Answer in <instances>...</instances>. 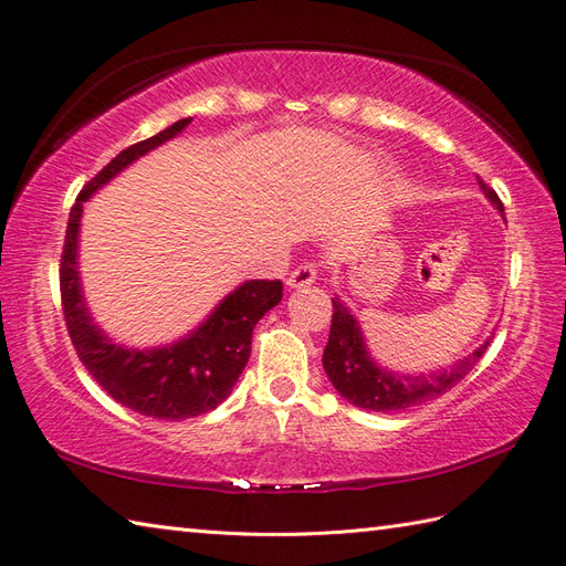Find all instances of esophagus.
Returning <instances> with one entry per match:
<instances>
[{
    "label": "esophagus",
    "instance_id": "1",
    "mask_svg": "<svg viewBox=\"0 0 566 566\" xmlns=\"http://www.w3.org/2000/svg\"><path fill=\"white\" fill-rule=\"evenodd\" d=\"M316 280H318L316 264L304 262V264H298V268L290 274V280H286V284H290V290H304V286H311Z\"/></svg>",
    "mask_w": 566,
    "mask_h": 566
}]
</instances>
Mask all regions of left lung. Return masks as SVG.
Instances as JSON below:
<instances>
[{"instance_id": "8db88e82", "label": "left lung", "mask_w": 566, "mask_h": 566, "mask_svg": "<svg viewBox=\"0 0 566 566\" xmlns=\"http://www.w3.org/2000/svg\"><path fill=\"white\" fill-rule=\"evenodd\" d=\"M479 187H482L489 201L503 213V203L499 195L482 177H479ZM486 347L489 343H484L472 355L460 359L452 369L438 371V375H396V371L377 367L375 359L367 353L363 331H359L355 316L343 306L340 298H333V321L328 345L326 350H323V369H326L333 387L353 406L367 408V411L377 413L406 411V408L430 401L436 399V396L450 391L457 381L464 379L469 371L474 369V365L486 353Z\"/></svg>"}]
</instances>
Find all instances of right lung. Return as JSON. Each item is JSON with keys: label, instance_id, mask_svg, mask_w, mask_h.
<instances>
[{"label": "right lung", "instance_id": "right-lung-1", "mask_svg": "<svg viewBox=\"0 0 566 566\" xmlns=\"http://www.w3.org/2000/svg\"><path fill=\"white\" fill-rule=\"evenodd\" d=\"M189 122L191 118H182L158 136L122 150L84 185L70 209L63 258H60V298H63L65 326L82 365L112 399L134 408L136 413L163 420L209 413L226 401L240 371L248 365L252 328L272 306L282 302L280 280H250L228 294L187 338L155 350H128L112 343L92 323L77 272L82 203L140 155L175 138Z\"/></svg>", "mask_w": 566, "mask_h": 566}]
</instances>
